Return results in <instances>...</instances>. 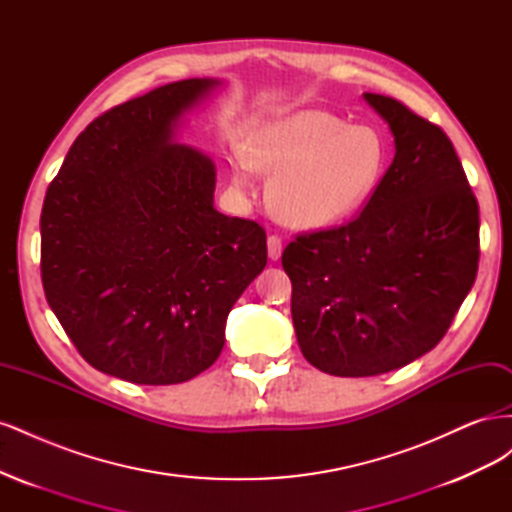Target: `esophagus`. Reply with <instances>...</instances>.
Wrapping results in <instances>:
<instances>
[{"mask_svg": "<svg viewBox=\"0 0 512 512\" xmlns=\"http://www.w3.org/2000/svg\"><path fill=\"white\" fill-rule=\"evenodd\" d=\"M267 250H269V258H271V260L280 258L282 252H284V241H282V237L269 235V239H267Z\"/></svg>", "mask_w": 512, "mask_h": 512, "instance_id": "obj_1", "label": "esophagus"}]
</instances>
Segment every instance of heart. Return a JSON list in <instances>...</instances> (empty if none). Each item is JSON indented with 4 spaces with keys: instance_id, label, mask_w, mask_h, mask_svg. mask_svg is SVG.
Here are the masks:
<instances>
[{
    "instance_id": "b5f03b06",
    "label": "heart",
    "mask_w": 512,
    "mask_h": 512,
    "mask_svg": "<svg viewBox=\"0 0 512 512\" xmlns=\"http://www.w3.org/2000/svg\"><path fill=\"white\" fill-rule=\"evenodd\" d=\"M250 166L273 175L269 203L292 226L322 228L348 218L376 188L384 143L369 126H344L324 111H297L250 132L235 160V183Z\"/></svg>"
}]
</instances>
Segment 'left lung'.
Masks as SVG:
<instances>
[{
  "instance_id": "left-lung-1",
  "label": "left lung",
  "mask_w": 512,
  "mask_h": 512,
  "mask_svg": "<svg viewBox=\"0 0 512 512\" xmlns=\"http://www.w3.org/2000/svg\"><path fill=\"white\" fill-rule=\"evenodd\" d=\"M395 136V158L363 211L299 232L282 265L305 359L365 378L438 346L476 280L478 203L451 138L391 96L365 94Z\"/></svg>"
}]
</instances>
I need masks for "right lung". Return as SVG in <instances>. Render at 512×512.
Segmentation results:
<instances>
[{"mask_svg": "<svg viewBox=\"0 0 512 512\" xmlns=\"http://www.w3.org/2000/svg\"><path fill=\"white\" fill-rule=\"evenodd\" d=\"M215 85L177 81L113 106L46 190V301L108 376L179 384L211 367L228 312L267 265L265 228L215 211L213 162L173 143L179 115Z\"/></svg>", "mask_w": 512, "mask_h": 512, "instance_id": "1", "label": "right lung"}]
</instances>
